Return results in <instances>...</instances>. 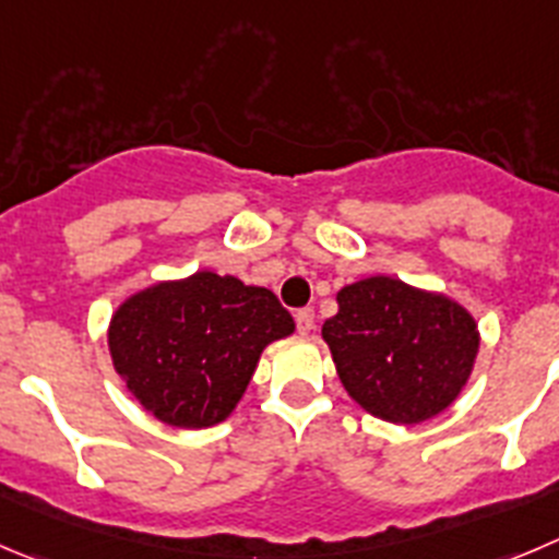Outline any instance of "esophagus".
<instances>
[{"instance_id": "34e87169", "label": "esophagus", "mask_w": 559, "mask_h": 559, "mask_svg": "<svg viewBox=\"0 0 559 559\" xmlns=\"http://www.w3.org/2000/svg\"><path fill=\"white\" fill-rule=\"evenodd\" d=\"M312 326H316V312H312L310 307L296 310V329H299V334H310Z\"/></svg>"}]
</instances>
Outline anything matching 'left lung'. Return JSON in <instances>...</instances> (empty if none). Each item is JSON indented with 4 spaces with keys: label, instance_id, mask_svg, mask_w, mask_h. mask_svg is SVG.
Segmentation results:
<instances>
[{
    "label": "left lung",
    "instance_id": "1",
    "mask_svg": "<svg viewBox=\"0 0 559 559\" xmlns=\"http://www.w3.org/2000/svg\"><path fill=\"white\" fill-rule=\"evenodd\" d=\"M321 334L345 392L395 425L442 414L469 381L480 332L466 307L392 276H368L337 294Z\"/></svg>",
    "mask_w": 559,
    "mask_h": 559
}]
</instances>
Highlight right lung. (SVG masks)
<instances>
[{
	"label": "right lung",
	"instance_id": "add662e5",
	"mask_svg": "<svg viewBox=\"0 0 559 559\" xmlns=\"http://www.w3.org/2000/svg\"><path fill=\"white\" fill-rule=\"evenodd\" d=\"M296 323L269 288L197 271L129 296L109 321L117 376L173 428H211L233 414L269 343Z\"/></svg>",
	"mask_w": 559,
	"mask_h": 559
}]
</instances>
